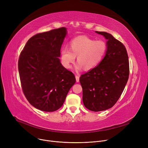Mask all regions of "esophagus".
Listing matches in <instances>:
<instances>
[{"instance_id": "34e87169", "label": "esophagus", "mask_w": 148, "mask_h": 148, "mask_svg": "<svg viewBox=\"0 0 148 148\" xmlns=\"http://www.w3.org/2000/svg\"><path fill=\"white\" fill-rule=\"evenodd\" d=\"M75 79H76V82H79V79H80V77L77 75H75Z\"/></svg>"}]
</instances>
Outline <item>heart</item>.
<instances>
[{
	"label": "heart",
	"instance_id": "b5f03b06",
	"mask_svg": "<svg viewBox=\"0 0 148 148\" xmlns=\"http://www.w3.org/2000/svg\"><path fill=\"white\" fill-rule=\"evenodd\" d=\"M69 49L61 50V60L68 69L71 68L75 57L77 64L75 68L80 71L83 68L89 71L97 66L103 60L107 51V44L103 40H95L86 36L75 37L69 42Z\"/></svg>",
	"mask_w": 148,
	"mask_h": 148
}]
</instances>
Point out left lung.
Listing matches in <instances>:
<instances>
[{"mask_svg": "<svg viewBox=\"0 0 148 148\" xmlns=\"http://www.w3.org/2000/svg\"><path fill=\"white\" fill-rule=\"evenodd\" d=\"M96 33L107 40V51L101 63L82 74L80 82L83 89V102L93 112L106 110L118 101L128 82V56L123 44L111 34Z\"/></svg>", "mask_w": 148, "mask_h": 148, "instance_id": "1", "label": "left lung"}]
</instances>
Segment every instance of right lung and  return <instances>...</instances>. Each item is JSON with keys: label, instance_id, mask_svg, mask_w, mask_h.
Masks as SVG:
<instances>
[{"label": "right lung", "instance_id": "right-lung-1", "mask_svg": "<svg viewBox=\"0 0 148 148\" xmlns=\"http://www.w3.org/2000/svg\"><path fill=\"white\" fill-rule=\"evenodd\" d=\"M66 34L65 27L38 34L20 53L18 67L23 92L29 103L42 111L60 108L76 81L59 58Z\"/></svg>", "mask_w": 148, "mask_h": 148}]
</instances>
